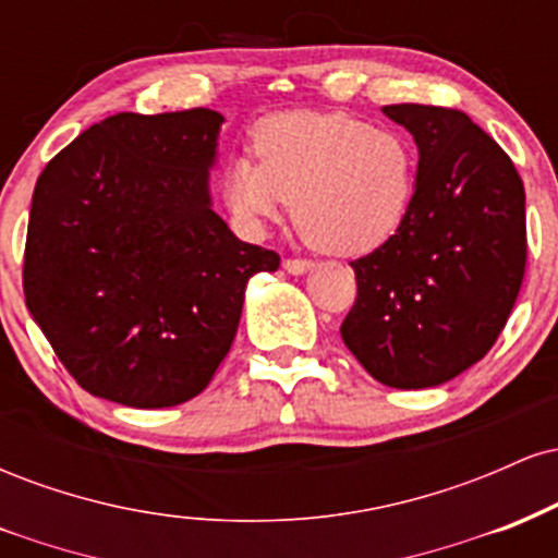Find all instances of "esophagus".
Instances as JSON below:
<instances>
[{"instance_id": "obj_1", "label": "esophagus", "mask_w": 558, "mask_h": 558, "mask_svg": "<svg viewBox=\"0 0 558 558\" xmlns=\"http://www.w3.org/2000/svg\"><path fill=\"white\" fill-rule=\"evenodd\" d=\"M283 270L288 275H304V272L312 270V262H306V259H286L283 262Z\"/></svg>"}]
</instances>
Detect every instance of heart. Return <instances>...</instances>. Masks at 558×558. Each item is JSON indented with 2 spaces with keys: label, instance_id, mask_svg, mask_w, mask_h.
I'll list each match as a JSON object with an SVG mask.
<instances>
[{
  "label": "heart",
  "instance_id": "obj_1",
  "mask_svg": "<svg viewBox=\"0 0 558 558\" xmlns=\"http://www.w3.org/2000/svg\"><path fill=\"white\" fill-rule=\"evenodd\" d=\"M257 159L235 157L222 196L248 233L293 222L312 246L362 257L393 239L417 194V151L399 131L345 112H280L259 123Z\"/></svg>",
  "mask_w": 558,
  "mask_h": 558
}]
</instances>
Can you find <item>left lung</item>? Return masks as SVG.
Here are the masks:
<instances>
[{
    "instance_id": "8db88e82",
    "label": "left lung",
    "mask_w": 558,
    "mask_h": 558,
    "mask_svg": "<svg viewBox=\"0 0 558 558\" xmlns=\"http://www.w3.org/2000/svg\"><path fill=\"white\" fill-rule=\"evenodd\" d=\"M417 144V194L399 233L351 262L356 301L341 338L375 380L433 388L483 360L524 278V185L464 112L388 105Z\"/></svg>"
}]
</instances>
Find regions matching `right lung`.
Returning <instances> with one entry per match:
<instances>
[{"label": "right lung", "mask_w": 558, "mask_h": 558, "mask_svg": "<svg viewBox=\"0 0 558 558\" xmlns=\"http://www.w3.org/2000/svg\"><path fill=\"white\" fill-rule=\"evenodd\" d=\"M220 112H120L38 175L25 304L68 373L99 399L165 409L226 360L248 278L280 257L213 209Z\"/></svg>", "instance_id": "1"}]
</instances>
